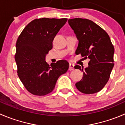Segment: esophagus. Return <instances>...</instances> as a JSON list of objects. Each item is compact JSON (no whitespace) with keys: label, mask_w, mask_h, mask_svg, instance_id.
Wrapping results in <instances>:
<instances>
[{"label":"esophagus","mask_w":125,"mask_h":125,"mask_svg":"<svg viewBox=\"0 0 125 125\" xmlns=\"http://www.w3.org/2000/svg\"><path fill=\"white\" fill-rule=\"evenodd\" d=\"M74 69V65L72 63H70V66H69V70L70 71H72Z\"/></svg>","instance_id":"esophagus-1"}]
</instances>
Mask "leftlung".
<instances>
[{
  "instance_id": "1",
  "label": "left lung",
  "mask_w": 125,
  "mask_h": 125,
  "mask_svg": "<svg viewBox=\"0 0 125 125\" xmlns=\"http://www.w3.org/2000/svg\"><path fill=\"white\" fill-rule=\"evenodd\" d=\"M68 22L79 41L76 54L90 60L84 70L79 65L74 66L83 72L76 88L85 94L97 93L107 83L114 65V46L106 31L92 21L74 18Z\"/></svg>"
}]
</instances>
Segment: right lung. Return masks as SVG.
I'll return each instance as SVG.
<instances>
[{
	"label": "right lung",
	"instance_id": "1",
	"mask_svg": "<svg viewBox=\"0 0 125 125\" xmlns=\"http://www.w3.org/2000/svg\"><path fill=\"white\" fill-rule=\"evenodd\" d=\"M66 18L36 19L26 25L16 44L15 61L18 75L24 87L34 95L44 96L52 92L59 76L68 70L65 60L45 61L52 48V42Z\"/></svg>",
	"mask_w": 125,
	"mask_h": 125
}]
</instances>
